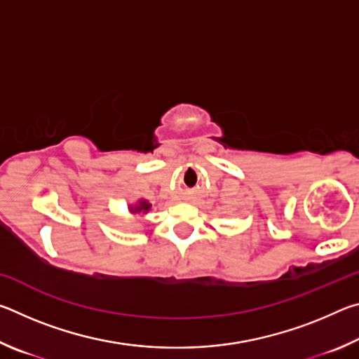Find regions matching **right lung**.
Masks as SVG:
<instances>
[{"instance_id":"1","label":"right lung","mask_w":359,"mask_h":359,"mask_svg":"<svg viewBox=\"0 0 359 359\" xmlns=\"http://www.w3.org/2000/svg\"><path fill=\"white\" fill-rule=\"evenodd\" d=\"M150 208L151 204L147 201V199H139L135 205H130V212L131 214H137V212H144V214H147Z\"/></svg>"}]
</instances>
